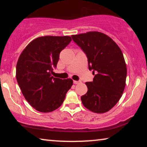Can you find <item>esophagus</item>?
<instances>
[{
    "label": "esophagus",
    "instance_id": "obj_1",
    "mask_svg": "<svg viewBox=\"0 0 147 147\" xmlns=\"http://www.w3.org/2000/svg\"><path fill=\"white\" fill-rule=\"evenodd\" d=\"M80 81H75V80H74V84H80Z\"/></svg>",
    "mask_w": 147,
    "mask_h": 147
}]
</instances>
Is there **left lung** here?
<instances>
[{
    "instance_id": "obj_1",
    "label": "left lung",
    "mask_w": 147,
    "mask_h": 147,
    "mask_svg": "<svg viewBox=\"0 0 147 147\" xmlns=\"http://www.w3.org/2000/svg\"><path fill=\"white\" fill-rule=\"evenodd\" d=\"M85 52L89 69L94 74L86 82L88 92L81 97L83 105L95 113H104L119 101L126 85L127 69L118 45L106 34L98 31L71 35Z\"/></svg>"
}]
</instances>
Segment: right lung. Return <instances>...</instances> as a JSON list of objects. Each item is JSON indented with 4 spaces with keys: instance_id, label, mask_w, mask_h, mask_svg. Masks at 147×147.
<instances>
[{
    "instance_id": "right-lung-1",
    "label": "right lung",
    "mask_w": 147,
    "mask_h": 147,
    "mask_svg": "<svg viewBox=\"0 0 147 147\" xmlns=\"http://www.w3.org/2000/svg\"><path fill=\"white\" fill-rule=\"evenodd\" d=\"M71 41L69 36H42L30 42L19 56L16 67L18 84L26 100L37 111L57 109L73 85L70 78L51 76L60 52Z\"/></svg>"
}]
</instances>
